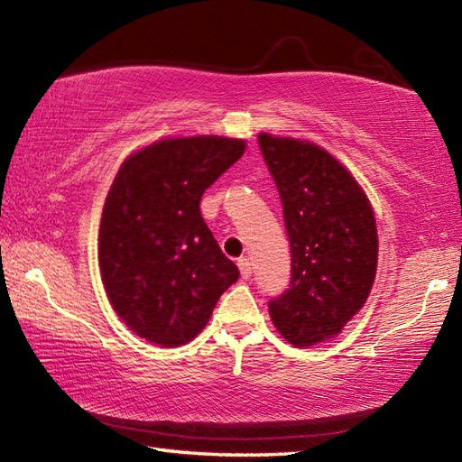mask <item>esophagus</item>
Wrapping results in <instances>:
<instances>
[{
	"mask_svg": "<svg viewBox=\"0 0 462 462\" xmlns=\"http://www.w3.org/2000/svg\"><path fill=\"white\" fill-rule=\"evenodd\" d=\"M238 269H240V275L242 279H250V275H253V264H250V261L246 259V256H242V259H238Z\"/></svg>",
	"mask_w": 462,
	"mask_h": 462,
	"instance_id": "34e87169",
	"label": "esophagus"
}]
</instances>
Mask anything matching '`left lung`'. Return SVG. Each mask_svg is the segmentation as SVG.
I'll return each mask as SVG.
<instances>
[{"instance_id":"1","label":"left lung","mask_w":462,"mask_h":462,"mask_svg":"<svg viewBox=\"0 0 462 462\" xmlns=\"http://www.w3.org/2000/svg\"><path fill=\"white\" fill-rule=\"evenodd\" d=\"M259 144L291 245V281L269 301V314L289 344L314 346L340 334L371 293L379 253L374 214L363 187L322 146L267 132Z\"/></svg>"}]
</instances>
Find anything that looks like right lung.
I'll return each instance as SVG.
<instances>
[{"label":"right lung","instance_id":"right-lung-1","mask_svg":"<svg viewBox=\"0 0 462 462\" xmlns=\"http://www.w3.org/2000/svg\"><path fill=\"white\" fill-rule=\"evenodd\" d=\"M245 148L240 138H165L122 162L104 203L97 254L109 303L140 338L169 348L193 340L238 281L199 201Z\"/></svg>","mask_w":462,"mask_h":462}]
</instances>
